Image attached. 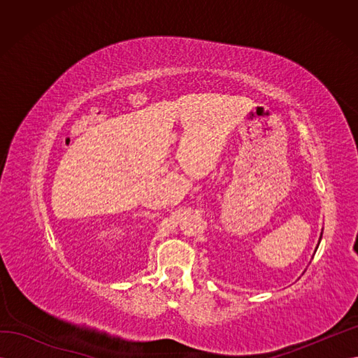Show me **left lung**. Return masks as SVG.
<instances>
[{
	"mask_svg": "<svg viewBox=\"0 0 358 358\" xmlns=\"http://www.w3.org/2000/svg\"><path fill=\"white\" fill-rule=\"evenodd\" d=\"M321 237H322V231H321V236H320V241H318V245H320V242H321ZM318 245H317V248H315V252H317V249H318Z\"/></svg>",
	"mask_w": 358,
	"mask_h": 358,
	"instance_id": "obj_1",
	"label": "left lung"
}]
</instances>
